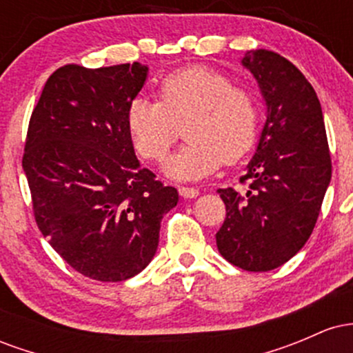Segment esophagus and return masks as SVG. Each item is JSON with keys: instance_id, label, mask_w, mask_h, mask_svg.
Instances as JSON below:
<instances>
[{"instance_id": "1", "label": "esophagus", "mask_w": 353, "mask_h": 353, "mask_svg": "<svg viewBox=\"0 0 353 353\" xmlns=\"http://www.w3.org/2000/svg\"><path fill=\"white\" fill-rule=\"evenodd\" d=\"M179 194L184 199H194L199 196V190L196 188H188V185H179Z\"/></svg>"}]
</instances>
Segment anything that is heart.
Wrapping results in <instances>:
<instances>
[{
    "instance_id": "obj_1",
    "label": "heart",
    "mask_w": 353,
    "mask_h": 353,
    "mask_svg": "<svg viewBox=\"0 0 353 353\" xmlns=\"http://www.w3.org/2000/svg\"><path fill=\"white\" fill-rule=\"evenodd\" d=\"M157 98L132 99L125 123L137 152L148 161H163L179 137L177 125L188 123V144L164 168L172 179H201L224 159H241L257 137L259 106L254 92L232 84L212 68L194 64L171 72L161 81Z\"/></svg>"
}]
</instances>
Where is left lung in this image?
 Returning <instances> with one entry per match:
<instances>
[{"label": "left lung", "mask_w": 353, "mask_h": 353, "mask_svg": "<svg viewBox=\"0 0 353 353\" xmlns=\"http://www.w3.org/2000/svg\"><path fill=\"white\" fill-rule=\"evenodd\" d=\"M242 66L257 79L267 119L241 177L249 181V190H217L228 214L216 242L232 265L267 272L290 261L309 241L332 163L320 101L305 76L267 50L247 51Z\"/></svg>", "instance_id": "8db88e82"}]
</instances>
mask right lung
I'll return each instance as SVG.
<instances>
[{
	"label": "right lung",
	"mask_w": 353,
	"mask_h": 353,
	"mask_svg": "<svg viewBox=\"0 0 353 353\" xmlns=\"http://www.w3.org/2000/svg\"><path fill=\"white\" fill-rule=\"evenodd\" d=\"M148 66L66 64L33 109L23 154L36 224L72 269L121 282L148 267L176 188L137 161L125 112Z\"/></svg>",
	"instance_id": "add662e5"
}]
</instances>
